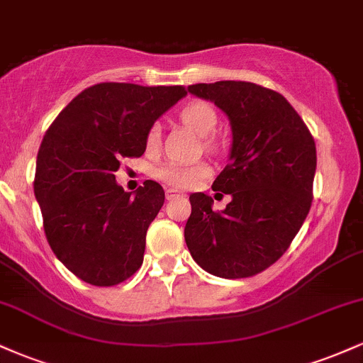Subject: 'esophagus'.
<instances>
[{
  "label": "esophagus",
  "mask_w": 363,
  "mask_h": 363,
  "mask_svg": "<svg viewBox=\"0 0 363 363\" xmlns=\"http://www.w3.org/2000/svg\"><path fill=\"white\" fill-rule=\"evenodd\" d=\"M181 196H182V193H179V191H176V189H170V187L165 191V198H167L169 201H172V199H176V198H181Z\"/></svg>",
  "instance_id": "1"
}]
</instances>
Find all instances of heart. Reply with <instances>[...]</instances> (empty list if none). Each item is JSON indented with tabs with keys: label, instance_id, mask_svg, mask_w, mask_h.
<instances>
[{
	"label": "heart",
	"instance_id": "b5f03b06",
	"mask_svg": "<svg viewBox=\"0 0 363 363\" xmlns=\"http://www.w3.org/2000/svg\"><path fill=\"white\" fill-rule=\"evenodd\" d=\"M181 119L186 126H189L196 135L199 136H210L215 131L218 118L216 112L210 104L205 102H193L184 107L181 112ZM160 141V128L152 126L147 135V145L150 148L157 147ZM206 147L213 148V141L206 140ZM158 179L165 182V184L179 187V189H189L203 181V179L210 176V167L203 162H194V164H176V162H169L162 167L157 169Z\"/></svg>",
	"mask_w": 363,
	"mask_h": 363
}]
</instances>
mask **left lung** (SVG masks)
Masks as SVG:
<instances>
[{"label":"left lung","instance_id":"obj_1","mask_svg":"<svg viewBox=\"0 0 363 363\" xmlns=\"http://www.w3.org/2000/svg\"><path fill=\"white\" fill-rule=\"evenodd\" d=\"M187 91L213 102L232 129L230 164L211 186L232 201L213 211L211 196H189L187 249L215 277H252L280 259L309 213L314 138L281 94L256 83H198Z\"/></svg>","mask_w":363,"mask_h":363}]
</instances>
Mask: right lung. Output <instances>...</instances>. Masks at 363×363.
I'll list each match as a JSON object with an SVG mask.
<instances>
[{
  "label": "right lung",
  "instance_id": "1",
  "mask_svg": "<svg viewBox=\"0 0 363 363\" xmlns=\"http://www.w3.org/2000/svg\"><path fill=\"white\" fill-rule=\"evenodd\" d=\"M184 86L99 83L60 112L37 153L34 193L52 252L95 286H112L143 262L145 240L165 193L155 181L126 193L121 158L141 157L155 121Z\"/></svg>",
  "mask_w": 363,
  "mask_h": 363
}]
</instances>
